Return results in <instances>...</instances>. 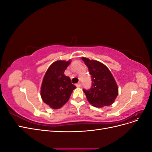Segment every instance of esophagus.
<instances>
[{
  "mask_svg": "<svg viewBox=\"0 0 152 152\" xmlns=\"http://www.w3.org/2000/svg\"><path fill=\"white\" fill-rule=\"evenodd\" d=\"M75 85H76V86H77V87H80L81 86L80 82H78V83H77Z\"/></svg>",
  "mask_w": 152,
  "mask_h": 152,
  "instance_id": "esophagus-1",
  "label": "esophagus"
}]
</instances>
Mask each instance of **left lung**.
Instances as JSON below:
<instances>
[{
  "label": "left lung",
  "mask_w": 152,
  "mask_h": 152,
  "mask_svg": "<svg viewBox=\"0 0 152 152\" xmlns=\"http://www.w3.org/2000/svg\"><path fill=\"white\" fill-rule=\"evenodd\" d=\"M88 68L91 77L92 86L89 89H83L87 101L96 107L111 105L118 95V86L115 80L103 63L96 60L82 58Z\"/></svg>",
  "instance_id": "obj_1"
}]
</instances>
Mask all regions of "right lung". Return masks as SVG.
Masks as SVG:
<instances>
[{
    "mask_svg": "<svg viewBox=\"0 0 152 152\" xmlns=\"http://www.w3.org/2000/svg\"><path fill=\"white\" fill-rule=\"evenodd\" d=\"M70 61H57L45 72L41 86L40 95L43 102L53 109L62 107L70 98L76 87L70 77L64 74Z\"/></svg>",
    "mask_w": 152,
    "mask_h": 152,
    "instance_id": "right-lung-1",
    "label": "right lung"
}]
</instances>
